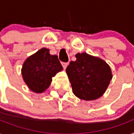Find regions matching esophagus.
I'll return each instance as SVG.
<instances>
[{"mask_svg": "<svg viewBox=\"0 0 134 134\" xmlns=\"http://www.w3.org/2000/svg\"><path fill=\"white\" fill-rule=\"evenodd\" d=\"M62 65H63V67L64 69H66V67H67V65H69V63H64V62H63V63H61Z\"/></svg>", "mask_w": 134, "mask_h": 134, "instance_id": "34e87169", "label": "esophagus"}]
</instances>
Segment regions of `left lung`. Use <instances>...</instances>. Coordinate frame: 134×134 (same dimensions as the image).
<instances>
[{"label":"left lung","instance_id":"left-lung-1","mask_svg":"<svg viewBox=\"0 0 134 134\" xmlns=\"http://www.w3.org/2000/svg\"><path fill=\"white\" fill-rule=\"evenodd\" d=\"M76 58L66 69L73 92L85 100L98 98L112 78L110 67L102 59L87 53L77 54Z\"/></svg>","mask_w":134,"mask_h":134}]
</instances>
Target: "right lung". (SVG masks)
Listing matches in <instances>:
<instances>
[{
  "label": "right lung",
  "mask_w": 134,
  "mask_h": 134,
  "mask_svg": "<svg viewBox=\"0 0 134 134\" xmlns=\"http://www.w3.org/2000/svg\"><path fill=\"white\" fill-rule=\"evenodd\" d=\"M48 49L42 48L29 56L22 68V75L28 87L36 93L46 90L52 78L63 69L56 55H50Z\"/></svg>",
  "instance_id": "obj_1"
}]
</instances>
